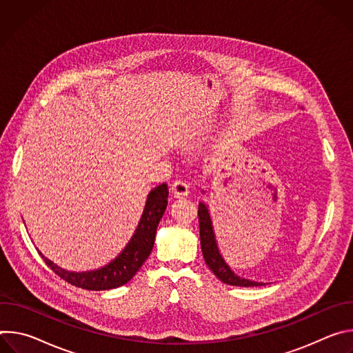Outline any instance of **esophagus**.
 <instances>
[{"mask_svg":"<svg viewBox=\"0 0 353 353\" xmlns=\"http://www.w3.org/2000/svg\"><path fill=\"white\" fill-rule=\"evenodd\" d=\"M172 192H173V195L177 196V198H184V196L188 195L190 191H188L187 183L177 180V181H174L173 185H172Z\"/></svg>","mask_w":353,"mask_h":353,"instance_id":"esophagus-1","label":"esophagus"}]
</instances>
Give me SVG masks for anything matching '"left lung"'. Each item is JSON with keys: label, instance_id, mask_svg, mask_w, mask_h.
<instances>
[{"label": "left lung", "instance_id": "8db88e82", "mask_svg": "<svg viewBox=\"0 0 353 353\" xmlns=\"http://www.w3.org/2000/svg\"><path fill=\"white\" fill-rule=\"evenodd\" d=\"M198 221H199V239H201V250H203V256L205 260V264L210 267V270L216 275L219 281L228 285L233 286H261L264 283L261 282H254L250 279H244L237 276L230 267L225 263L222 259L219 248L215 240L214 229H212V222L211 216L208 212V208L205 204L199 203L198 205Z\"/></svg>", "mask_w": 353, "mask_h": 353}]
</instances>
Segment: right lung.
I'll return each instance as SVG.
<instances>
[{"label": "right lung", "mask_w": 353, "mask_h": 353, "mask_svg": "<svg viewBox=\"0 0 353 353\" xmlns=\"http://www.w3.org/2000/svg\"><path fill=\"white\" fill-rule=\"evenodd\" d=\"M168 196L169 188L166 183L149 192L143 214L134 236L120 256L103 268L88 272H68L47 260L41 253L39 254L53 272L77 288L86 290H108L119 288L127 283L139 271L152 251L157 228L168 207Z\"/></svg>", "instance_id": "1"}]
</instances>
